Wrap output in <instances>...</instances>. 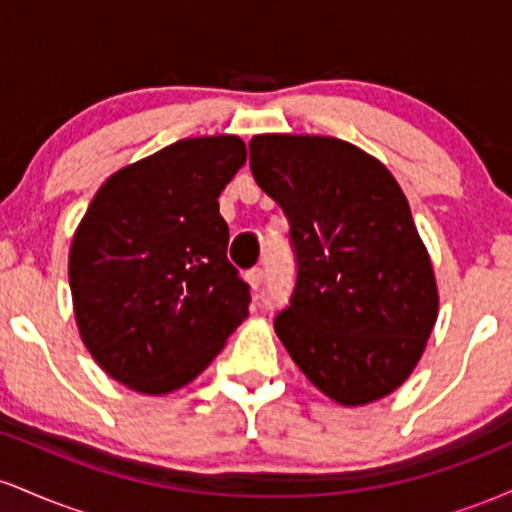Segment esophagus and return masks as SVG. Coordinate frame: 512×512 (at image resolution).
Returning a JSON list of instances; mask_svg holds the SVG:
<instances>
[{"label":"esophagus","mask_w":512,"mask_h":512,"mask_svg":"<svg viewBox=\"0 0 512 512\" xmlns=\"http://www.w3.org/2000/svg\"><path fill=\"white\" fill-rule=\"evenodd\" d=\"M245 279H248V284H250L255 291L262 289V284H264V269H260V267L250 269V272L245 274Z\"/></svg>","instance_id":"esophagus-1"}]
</instances>
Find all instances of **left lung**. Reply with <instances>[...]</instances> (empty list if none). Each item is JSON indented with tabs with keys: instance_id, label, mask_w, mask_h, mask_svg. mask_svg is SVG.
I'll list each match as a JSON object with an SVG mask.
<instances>
[{
	"instance_id": "left-lung-1",
	"label": "left lung",
	"mask_w": 512,
	"mask_h": 512,
	"mask_svg": "<svg viewBox=\"0 0 512 512\" xmlns=\"http://www.w3.org/2000/svg\"><path fill=\"white\" fill-rule=\"evenodd\" d=\"M250 170L291 226L296 284L274 317L286 351L344 407L390 395L438 317L433 267L402 187L378 158L332 137L260 134Z\"/></svg>"
}]
</instances>
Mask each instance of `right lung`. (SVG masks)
Instances as JSON below:
<instances>
[{
	"label": "right lung",
	"instance_id": "right-lung-1",
	"mask_svg": "<svg viewBox=\"0 0 512 512\" xmlns=\"http://www.w3.org/2000/svg\"><path fill=\"white\" fill-rule=\"evenodd\" d=\"M245 163L238 137L182 139L117 170L69 252L74 315L110 378L144 395L195 380L248 317L219 195Z\"/></svg>",
	"mask_w": 512,
	"mask_h": 512
}]
</instances>
